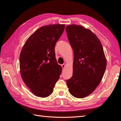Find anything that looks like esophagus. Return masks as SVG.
<instances>
[{
    "label": "esophagus",
    "instance_id": "obj_1",
    "mask_svg": "<svg viewBox=\"0 0 121 121\" xmlns=\"http://www.w3.org/2000/svg\"><path fill=\"white\" fill-rule=\"evenodd\" d=\"M61 66H62V68H63V69H64L65 68V64H63L61 65Z\"/></svg>",
    "mask_w": 121,
    "mask_h": 121
}]
</instances>
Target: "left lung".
Masks as SVG:
<instances>
[{
    "label": "left lung",
    "mask_w": 121,
    "mask_h": 121,
    "mask_svg": "<svg viewBox=\"0 0 121 121\" xmlns=\"http://www.w3.org/2000/svg\"><path fill=\"white\" fill-rule=\"evenodd\" d=\"M74 52L73 73L67 80L73 96L82 98L92 93L101 82L107 67L103 47L91 30L80 25L65 27Z\"/></svg>",
    "instance_id": "8db88e82"
}]
</instances>
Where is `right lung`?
<instances>
[{
    "mask_svg": "<svg viewBox=\"0 0 121 121\" xmlns=\"http://www.w3.org/2000/svg\"><path fill=\"white\" fill-rule=\"evenodd\" d=\"M65 25L54 24L39 28L26 41L20 56L22 78L35 95L46 97L53 92L62 68L56 58L55 46Z\"/></svg>",
    "mask_w": 121,
    "mask_h": 121,
    "instance_id": "obj_1",
    "label": "right lung"
}]
</instances>
